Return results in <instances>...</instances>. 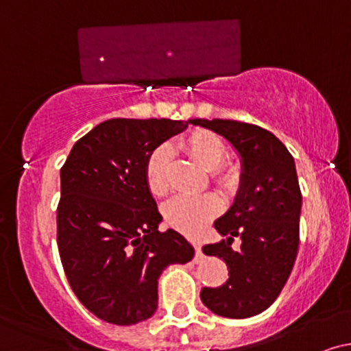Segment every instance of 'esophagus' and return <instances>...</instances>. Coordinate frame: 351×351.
Wrapping results in <instances>:
<instances>
[{"mask_svg": "<svg viewBox=\"0 0 351 351\" xmlns=\"http://www.w3.org/2000/svg\"><path fill=\"white\" fill-rule=\"evenodd\" d=\"M195 249H196V256H195V263H199L201 259H203V251H201V245L199 244H195Z\"/></svg>", "mask_w": 351, "mask_h": 351, "instance_id": "obj_1", "label": "esophagus"}]
</instances>
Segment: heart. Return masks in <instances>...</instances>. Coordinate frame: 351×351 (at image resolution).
<instances>
[{"label":"heart","instance_id":"1","mask_svg":"<svg viewBox=\"0 0 351 351\" xmlns=\"http://www.w3.org/2000/svg\"><path fill=\"white\" fill-rule=\"evenodd\" d=\"M184 148L201 167L211 170L213 180L221 186H229L234 175L224 167L223 160L226 156V147L219 136L211 132H195L184 140ZM171 148L170 145H158L148 155L145 163V180L152 195L163 196L170 189L168 170H170ZM221 201L217 196L206 195H180L168 201L163 206V217L168 226L184 234H198L209 221L217 215Z\"/></svg>","mask_w":351,"mask_h":351}]
</instances>
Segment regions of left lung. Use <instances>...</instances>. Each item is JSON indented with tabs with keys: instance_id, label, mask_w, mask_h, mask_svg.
I'll return each mask as SVG.
<instances>
[{
	"instance_id": "8db88e82",
	"label": "left lung",
	"mask_w": 351,
	"mask_h": 351,
	"mask_svg": "<svg viewBox=\"0 0 351 351\" xmlns=\"http://www.w3.org/2000/svg\"><path fill=\"white\" fill-rule=\"evenodd\" d=\"M224 136L239 153L243 173L234 204L215 221L224 237L206 244V256L223 257L229 279L221 287H203L201 300L213 313L247 318L264 312L279 297L299 251L302 193L295 163L285 145L265 128L223 119H195ZM234 237L241 247H230Z\"/></svg>"
}]
</instances>
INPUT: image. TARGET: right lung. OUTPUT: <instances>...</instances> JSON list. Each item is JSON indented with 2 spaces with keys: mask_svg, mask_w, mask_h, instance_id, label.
Here are the masks:
<instances>
[{
  "mask_svg": "<svg viewBox=\"0 0 351 351\" xmlns=\"http://www.w3.org/2000/svg\"><path fill=\"white\" fill-rule=\"evenodd\" d=\"M186 127L170 119L106 120L75 142L60 168V263L77 299L100 320L150 318L163 269L195 256L180 232L158 231L162 215L145 180L152 150Z\"/></svg>",
  "mask_w": 351,
  "mask_h": 351,
  "instance_id": "obj_1",
  "label": "right lung"
}]
</instances>
